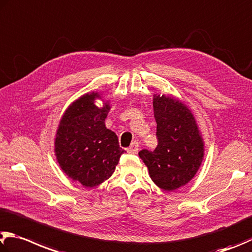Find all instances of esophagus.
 <instances>
[{
  "instance_id": "esophagus-1",
  "label": "esophagus",
  "mask_w": 252,
  "mask_h": 252,
  "mask_svg": "<svg viewBox=\"0 0 252 252\" xmlns=\"http://www.w3.org/2000/svg\"><path fill=\"white\" fill-rule=\"evenodd\" d=\"M139 151V143L138 142H132V144L126 149V152L130 154H136Z\"/></svg>"
}]
</instances>
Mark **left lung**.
<instances>
[{
  "label": "left lung",
  "mask_w": 252,
  "mask_h": 252,
  "mask_svg": "<svg viewBox=\"0 0 252 252\" xmlns=\"http://www.w3.org/2000/svg\"><path fill=\"white\" fill-rule=\"evenodd\" d=\"M158 146L139 152L151 180L163 190L172 191L186 185L199 170L205 143L190 109L173 95H153Z\"/></svg>",
  "instance_id": "8db88e82"
}]
</instances>
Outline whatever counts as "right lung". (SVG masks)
I'll return each mask as SVG.
<instances>
[{
  "instance_id": "obj_1",
  "label": "right lung",
  "mask_w": 252,
  "mask_h": 252,
  "mask_svg": "<svg viewBox=\"0 0 252 252\" xmlns=\"http://www.w3.org/2000/svg\"><path fill=\"white\" fill-rule=\"evenodd\" d=\"M100 98L101 107L95 104ZM110 100L91 91L71 102L59 120L54 152L62 171L85 187L98 186L111 177L121 154L118 136L107 129Z\"/></svg>"
}]
</instances>
